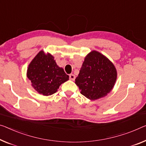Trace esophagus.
I'll list each match as a JSON object with an SVG mask.
<instances>
[{
    "instance_id": "esophagus-1",
    "label": "esophagus",
    "mask_w": 146,
    "mask_h": 146,
    "mask_svg": "<svg viewBox=\"0 0 146 146\" xmlns=\"http://www.w3.org/2000/svg\"><path fill=\"white\" fill-rule=\"evenodd\" d=\"M69 77H70V79L71 80H72V81L74 80L75 78H76L75 75L72 74H70V76H69Z\"/></svg>"
}]
</instances>
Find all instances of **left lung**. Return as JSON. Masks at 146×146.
<instances>
[{
    "mask_svg": "<svg viewBox=\"0 0 146 146\" xmlns=\"http://www.w3.org/2000/svg\"><path fill=\"white\" fill-rule=\"evenodd\" d=\"M117 72L106 56L93 50L86 55L75 84L80 93L91 100L104 97L115 86Z\"/></svg>",
    "mask_w": 146,
    "mask_h": 146,
    "instance_id": "left-lung-1",
    "label": "left lung"
}]
</instances>
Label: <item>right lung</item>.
<instances>
[{
  "instance_id": "obj_1",
  "label": "right lung",
  "mask_w": 146,
  "mask_h": 146,
  "mask_svg": "<svg viewBox=\"0 0 146 146\" xmlns=\"http://www.w3.org/2000/svg\"><path fill=\"white\" fill-rule=\"evenodd\" d=\"M27 76L34 89L44 96L56 93L60 85L69 80L63 68L56 63L54 57L43 50L40 51L29 64Z\"/></svg>"
}]
</instances>
